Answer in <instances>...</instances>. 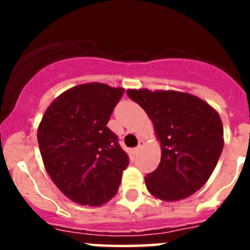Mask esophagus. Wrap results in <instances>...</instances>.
Listing matches in <instances>:
<instances>
[{"label": "esophagus", "instance_id": "esophagus-1", "mask_svg": "<svg viewBox=\"0 0 250 250\" xmlns=\"http://www.w3.org/2000/svg\"><path fill=\"white\" fill-rule=\"evenodd\" d=\"M144 145H145L144 141L140 140V141H139V145H138V146H136V150H138V151H139V150H141V149H143V146H144Z\"/></svg>", "mask_w": 250, "mask_h": 250}]
</instances>
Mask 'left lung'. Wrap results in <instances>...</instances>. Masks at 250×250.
<instances>
[{"label": "left lung", "mask_w": 250, "mask_h": 250, "mask_svg": "<svg viewBox=\"0 0 250 250\" xmlns=\"http://www.w3.org/2000/svg\"><path fill=\"white\" fill-rule=\"evenodd\" d=\"M127 95L154 124L161 159L145 176L152 196L164 202L189 198L210 178L224 146L219 114L207 101L175 90L129 89Z\"/></svg>", "instance_id": "8db88e82"}]
</instances>
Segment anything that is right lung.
I'll return each mask as SVG.
<instances>
[{"label": "right lung", "mask_w": 250, "mask_h": 250, "mask_svg": "<svg viewBox=\"0 0 250 250\" xmlns=\"http://www.w3.org/2000/svg\"><path fill=\"white\" fill-rule=\"evenodd\" d=\"M124 91L101 83L74 86L50 104L40 123L46 171L77 204L101 207L118 193L129 158L106 125Z\"/></svg>", "instance_id": "right-lung-1"}]
</instances>
